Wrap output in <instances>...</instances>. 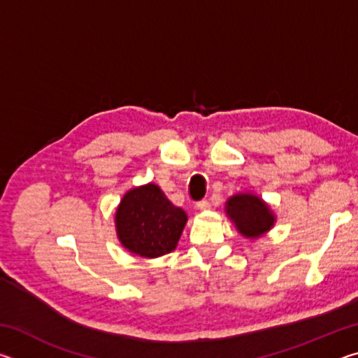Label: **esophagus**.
<instances>
[{
	"label": "esophagus",
	"instance_id": "esophagus-1",
	"mask_svg": "<svg viewBox=\"0 0 358 358\" xmlns=\"http://www.w3.org/2000/svg\"><path fill=\"white\" fill-rule=\"evenodd\" d=\"M196 207H197V210L205 211V210L210 208V203H208V201H201V202L196 203Z\"/></svg>",
	"mask_w": 358,
	"mask_h": 358
}]
</instances>
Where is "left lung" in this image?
Masks as SVG:
<instances>
[{
    "instance_id": "obj_1",
    "label": "left lung",
    "mask_w": 358,
    "mask_h": 358,
    "mask_svg": "<svg viewBox=\"0 0 358 358\" xmlns=\"http://www.w3.org/2000/svg\"><path fill=\"white\" fill-rule=\"evenodd\" d=\"M226 215L241 237L257 240L273 229L276 216L264 199L252 192H237L226 202Z\"/></svg>"
}]
</instances>
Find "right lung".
<instances>
[{
  "label": "right lung",
  "instance_id": "right-lung-1",
  "mask_svg": "<svg viewBox=\"0 0 358 358\" xmlns=\"http://www.w3.org/2000/svg\"><path fill=\"white\" fill-rule=\"evenodd\" d=\"M186 222L185 211L173 207L155 183L124 192L115 211V230L121 246L145 259L172 252Z\"/></svg>",
  "mask_w": 358,
  "mask_h": 358
}]
</instances>
